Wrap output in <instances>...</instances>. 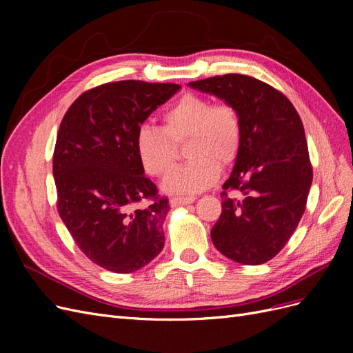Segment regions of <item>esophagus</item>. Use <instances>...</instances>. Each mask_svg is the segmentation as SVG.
<instances>
[{"label":"esophagus","instance_id":"1","mask_svg":"<svg viewBox=\"0 0 353 353\" xmlns=\"http://www.w3.org/2000/svg\"><path fill=\"white\" fill-rule=\"evenodd\" d=\"M196 200L194 196H190V197H184V196H175L170 199V205H190V203H193Z\"/></svg>","mask_w":353,"mask_h":353}]
</instances>
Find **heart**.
I'll list each match as a JSON object with an SVG mask.
<instances>
[{
  "label": "heart",
  "mask_w": 353,
  "mask_h": 353,
  "mask_svg": "<svg viewBox=\"0 0 353 353\" xmlns=\"http://www.w3.org/2000/svg\"><path fill=\"white\" fill-rule=\"evenodd\" d=\"M243 132L236 104L212 103L205 95L185 92L162 113V128H138L135 150L145 172L162 178L176 162V145L188 140L185 154L191 160L166 176L163 188L174 194H196L216 183L221 166L239 159Z\"/></svg>",
  "instance_id": "obj_1"
}]
</instances>
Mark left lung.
Masks as SVG:
<instances>
[{"label":"left lung","mask_w":353,"mask_h":353,"mask_svg":"<svg viewBox=\"0 0 353 353\" xmlns=\"http://www.w3.org/2000/svg\"><path fill=\"white\" fill-rule=\"evenodd\" d=\"M190 87L236 104L243 117L241 152L222 185L212 241L231 261L268 262L293 236L312 184L301 116L281 91L248 74L228 73Z\"/></svg>","instance_id":"1"}]
</instances>
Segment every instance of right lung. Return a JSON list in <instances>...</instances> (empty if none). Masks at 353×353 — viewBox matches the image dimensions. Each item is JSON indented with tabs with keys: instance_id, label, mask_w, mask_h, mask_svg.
<instances>
[{
	"instance_id": "right-lung-1",
	"label": "right lung",
	"mask_w": 353,
	"mask_h": 353,
	"mask_svg": "<svg viewBox=\"0 0 353 353\" xmlns=\"http://www.w3.org/2000/svg\"><path fill=\"white\" fill-rule=\"evenodd\" d=\"M179 88L103 83L82 92L60 123L52 156L59 215L81 252L104 270L134 272L163 249L169 201L144 175L135 135Z\"/></svg>"
}]
</instances>
